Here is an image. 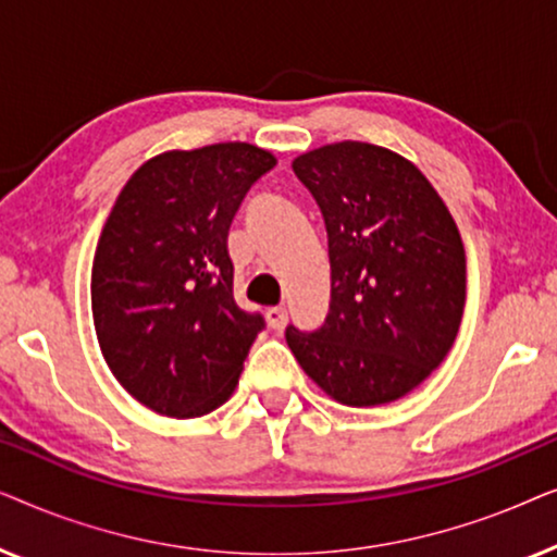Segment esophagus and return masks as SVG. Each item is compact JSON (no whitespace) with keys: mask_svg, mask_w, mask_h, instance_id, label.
Here are the masks:
<instances>
[{"mask_svg":"<svg viewBox=\"0 0 557 557\" xmlns=\"http://www.w3.org/2000/svg\"><path fill=\"white\" fill-rule=\"evenodd\" d=\"M265 319H269L271 330L281 332L286 326V322H288V311L284 307H271L269 311H265Z\"/></svg>","mask_w":557,"mask_h":557,"instance_id":"obj_1","label":"esophagus"}]
</instances>
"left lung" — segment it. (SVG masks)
Listing matches in <instances>:
<instances>
[{
  "label": "left lung",
  "instance_id": "8db88e82",
  "mask_svg": "<svg viewBox=\"0 0 557 557\" xmlns=\"http://www.w3.org/2000/svg\"><path fill=\"white\" fill-rule=\"evenodd\" d=\"M294 174L324 218L332 299L322 326H286L304 372L345 406L398 400L444 362L467 301V256L431 182L383 147L342 141Z\"/></svg>",
  "mask_w": 557,
  "mask_h": 557
}]
</instances>
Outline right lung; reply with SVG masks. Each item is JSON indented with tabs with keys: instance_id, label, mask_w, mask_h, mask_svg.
<instances>
[{
	"instance_id": "obj_1",
	"label": "right lung",
	"mask_w": 557,
	"mask_h": 557,
	"mask_svg": "<svg viewBox=\"0 0 557 557\" xmlns=\"http://www.w3.org/2000/svg\"><path fill=\"white\" fill-rule=\"evenodd\" d=\"M276 166L250 144L149 159L121 189L98 238L90 301L98 345L144 406L195 418L231 398L265 319L233 296L227 227Z\"/></svg>"
}]
</instances>
